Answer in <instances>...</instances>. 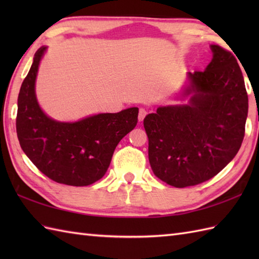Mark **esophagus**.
Instances as JSON below:
<instances>
[{"instance_id": "obj_1", "label": "esophagus", "mask_w": 259, "mask_h": 259, "mask_svg": "<svg viewBox=\"0 0 259 259\" xmlns=\"http://www.w3.org/2000/svg\"><path fill=\"white\" fill-rule=\"evenodd\" d=\"M147 110L146 109H144V108H141L140 110H139V114H138V120L139 121H142L145 119V117L147 115Z\"/></svg>"}]
</instances>
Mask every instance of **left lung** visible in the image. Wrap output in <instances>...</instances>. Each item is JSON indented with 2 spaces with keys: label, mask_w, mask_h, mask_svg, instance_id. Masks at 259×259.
Returning <instances> with one entry per match:
<instances>
[{
  "label": "left lung",
  "mask_w": 259,
  "mask_h": 259,
  "mask_svg": "<svg viewBox=\"0 0 259 259\" xmlns=\"http://www.w3.org/2000/svg\"><path fill=\"white\" fill-rule=\"evenodd\" d=\"M206 70L188 72L183 98L187 104L158 107L146 115L148 156L153 174L184 188L207 181L237 155L248 113L244 76L237 60L219 46H210Z\"/></svg>",
  "instance_id": "obj_1"
}]
</instances>
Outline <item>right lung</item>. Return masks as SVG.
Listing matches in <instances>:
<instances>
[{"mask_svg": "<svg viewBox=\"0 0 259 259\" xmlns=\"http://www.w3.org/2000/svg\"><path fill=\"white\" fill-rule=\"evenodd\" d=\"M47 47L38 49L18 98L16 134L35 167L59 184L89 186L107 172L115 147L138 122V108L99 113L75 122L57 121L42 111L35 95L38 65Z\"/></svg>", "mask_w": 259, "mask_h": 259, "instance_id": "right-lung-1", "label": "right lung"}]
</instances>
